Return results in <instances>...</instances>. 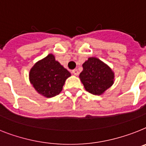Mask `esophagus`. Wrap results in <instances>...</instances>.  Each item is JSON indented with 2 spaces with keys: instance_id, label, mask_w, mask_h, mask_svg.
I'll list each match as a JSON object with an SVG mask.
<instances>
[{
  "instance_id": "1",
  "label": "esophagus",
  "mask_w": 146,
  "mask_h": 146,
  "mask_svg": "<svg viewBox=\"0 0 146 146\" xmlns=\"http://www.w3.org/2000/svg\"><path fill=\"white\" fill-rule=\"evenodd\" d=\"M72 73H73V74H74L75 76H78L79 75V71L77 70L76 69H74L72 70Z\"/></svg>"
}]
</instances>
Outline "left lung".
<instances>
[{
  "label": "left lung",
  "mask_w": 146,
  "mask_h": 146,
  "mask_svg": "<svg viewBox=\"0 0 146 146\" xmlns=\"http://www.w3.org/2000/svg\"><path fill=\"white\" fill-rule=\"evenodd\" d=\"M83 70L79 74L87 91L94 95H102L112 86L114 73L111 67L96 57H90L82 64Z\"/></svg>",
  "instance_id": "left-lung-1"
}]
</instances>
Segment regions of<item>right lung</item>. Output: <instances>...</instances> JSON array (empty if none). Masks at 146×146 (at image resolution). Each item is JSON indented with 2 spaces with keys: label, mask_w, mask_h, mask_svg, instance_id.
I'll use <instances>...</instances> for the list:
<instances>
[{
  "label": "right lung",
  "mask_w": 146,
  "mask_h": 146,
  "mask_svg": "<svg viewBox=\"0 0 146 146\" xmlns=\"http://www.w3.org/2000/svg\"><path fill=\"white\" fill-rule=\"evenodd\" d=\"M71 76L55 56L49 54L34 64L29 71V82L35 90L46 98L53 97L62 90L66 79Z\"/></svg>",
  "instance_id": "obj_1"
}]
</instances>
